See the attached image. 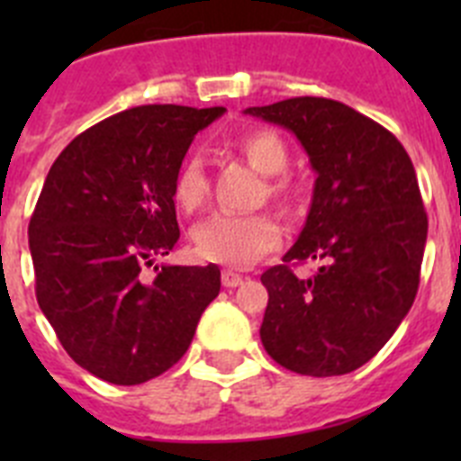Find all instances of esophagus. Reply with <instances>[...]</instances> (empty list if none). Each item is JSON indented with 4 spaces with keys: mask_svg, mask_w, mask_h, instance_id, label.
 I'll list each match as a JSON object with an SVG mask.
<instances>
[{
    "mask_svg": "<svg viewBox=\"0 0 461 461\" xmlns=\"http://www.w3.org/2000/svg\"><path fill=\"white\" fill-rule=\"evenodd\" d=\"M242 276L238 275V272H230V270H223V275H221V284L226 288H235V286H240V284H242Z\"/></svg>",
    "mask_w": 461,
    "mask_h": 461,
    "instance_id": "esophagus-1",
    "label": "esophagus"
}]
</instances>
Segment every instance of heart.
<instances>
[{
  "mask_svg": "<svg viewBox=\"0 0 461 461\" xmlns=\"http://www.w3.org/2000/svg\"><path fill=\"white\" fill-rule=\"evenodd\" d=\"M260 175H266V191L281 205H291L295 189L276 177L288 168V149L275 131L244 133L235 142ZM210 194V180L201 157H186L175 173L173 198L185 212L201 210ZM279 226L270 214H214L194 228V247L201 258L230 267L251 266L279 244Z\"/></svg>",
  "mask_w": 461,
  "mask_h": 461,
  "instance_id": "obj_1",
  "label": "heart"
}]
</instances>
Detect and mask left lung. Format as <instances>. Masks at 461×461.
I'll list each match as a JSON object with an SVG mask.
<instances>
[{"label": "left lung", "instance_id": "8db88e82", "mask_svg": "<svg viewBox=\"0 0 461 461\" xmlns=\"http://www.w3.org/2000/svg\"><path fill=\"white\" fill-rule=\"evenodd\" d=\"M295 133L316 170L303 233L281 266L263 272L260 341L281 367L341 376L381 351L420 284L427 214L402 142L346 104L295 96L247 108ZM316 259L313 277L291 265Z\"/></svg>", "mask_w": 461, "mask_h": 461}]
</instances>
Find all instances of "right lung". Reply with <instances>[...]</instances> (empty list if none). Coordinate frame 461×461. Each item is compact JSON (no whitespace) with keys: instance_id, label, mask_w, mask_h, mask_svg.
<instances>
[{"instance_id":"1","label":"right lung","mask_w":461,"mask_h":461,"mask_svg":"<svg viewBox=\"0 0 461 461\" xmlns=\"http://www.w3.org/2000/svg\"><path fill=\"white\" fill-rule=\"evenodd\" d=\"M226 108L138 105L68 142L30 221L36 300L64 351L113 385H138L180 360L217 266H155L180 240L173 180L191 140Z\"/></svg>"}]
</instances>
